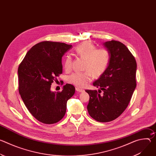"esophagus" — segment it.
<instances>
[{
	"label": "esophagus",
	"mask_w": 156,
	"mask_h": 156,
	"mask_svg": "<svg viewBox=\"0 0 156 156\" xmlns=\"http://www.w3.org/2000/svg\"><path fill=\"white\" fill-rule=\"evenodd\" d=\"M76 91L77 92H80V93L84 91V90H83V89H81V88H79V87H76Z\"/></svg>",
	"instance_id": "obj_1"
}]
</instances>
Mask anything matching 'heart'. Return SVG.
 I'll use <instances>...</instances> for the list:
<instances>
[{"mask_svg": "<svg viewBox=\"0 0 156 156\" xmlns=\"http://www.w3.org/2000/svg\"><path fill=\"white\" fill-rule=\"evenodd\" d=\"M75 53L85 60L84 69L86 71L75 73L69 77V81L75 86L84 87L91 81L93 76L96 78H99L106 71L110 62V54L107 49H96L92 43L84 42L76 47ZM72 63V58L66 56L64 62L65 69L70 70Z\"/></svg>", "mask_w": 156, "mask_h": 156, "instance_id": "1", "label": "heart"}]
</instances>
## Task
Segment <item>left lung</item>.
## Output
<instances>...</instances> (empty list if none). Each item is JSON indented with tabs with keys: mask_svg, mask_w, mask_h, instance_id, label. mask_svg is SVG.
Masks as SVG:
<instances>
[{
	"mask_svg": "<svg viewBox=\"0 0 156 156\" xmlns=\"http://www.w3.org/2000/svg\"><path fill=\"white\" fill-rule=\"evenodd\" d=\"M104 46L110 54V62L105 73L93 83L99 87L86 90L90 96L87 109L98 122H108L119 117L126 109L134 92L136 84V62L123 44L117 41H107Z\"/></svg>",
	"mask_w": 156,
	"mask_h": 156,
	"instance_id": "8db88e82",
	"label": "left lung"
}]
</instances>
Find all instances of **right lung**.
I'll return each instance as SVG.
<instances>
[{"mask_svg": "<svg viewBox=\"0 0 156 156\" xmlns=\"http://www.w3.org/2000/svg\"><path fill=\"white\" fill-rule=\"evenodd\" d=\"M72 45L62 42L43 41L27 52L18 69V91L25 105L38 121L53 124L65 115L66 102L75 92L70 84L61 92H52V83L62 73V58Z\"/></svg>", "mask_w": 156, "mask_h": 156, "instance_id": "add662e5", "label": "right lung"}]
</instances>
